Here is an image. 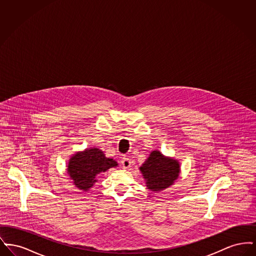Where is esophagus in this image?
<instances>
[{"mask_svg": "<svg viewBox=\"0 0 256 256\" xmlns=\"http://www.w3.org/2000/svg\"><path fill=\"white\" fill-rule=\"evenodd\" d=\"M121 162H122V166L124 169H128V168L132 167V162L130 159L128 158H122Z\"/></svg>", "mask_w": 256, "mask_h": 256, "instance_id": "1", "label": "esophagus"}]
</instances>
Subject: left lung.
I'll list each match as a JSON object with an SVG mask.
<instances>
[{"label": "left lung", "mask_w": 256, "mask_h": 256, "mask_svg": "<svg viewBox=\"0 0 256 256\" xmlns=\"http://www.w3.org/2000/svg\"><path fill=\"white\" fill-rule=\"evenodd\" d=\"M139 170L145 180L146 189L159 193L169 188L178 178L180 164L178 159L165 156L156 150L150 154Z\"/></svg>", "instance_id": "1"}]
</instances>
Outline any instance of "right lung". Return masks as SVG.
Listing matches in <instances>:
<instances>
[{
  "mask_svg": "<svg viewBox=\"0 0 256 256\" xmlns=\"http://www.w3.org/2000/svg\"><path fill=\"white\" fill-rule=\"evenodd\" d=\"M117 166V161L106 158L102 150L89 148L74 154L68 161L67 174L76 188L87 192L97 182L98 174Z\"/></svg>",
  "mask_w": 256,
  "mask_h": 256,
  "instance_id": "1",
  "label": "right lung"
}]
</instances>
